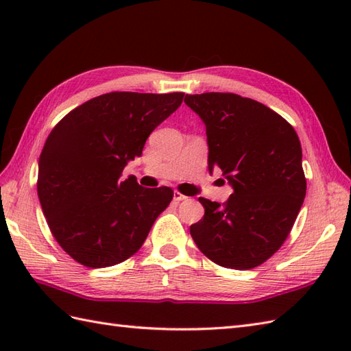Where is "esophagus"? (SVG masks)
<instances>
[{"mask_svg": "<svg viewBox=\"0 0 351 351\" xmlns=\"http://www.w3.org/2000/svg\"><path fill=\"white\" fill-rule=\"evenodd\" d=\"M189 197L187 196H184L182 193H180V191H175L173 193V200L175 202H182V200H187Z\"/></svg>", "mask_w": 351, "mask_h": 351, "instance_id": "34e87169", "label": "esophagus"}]
</instances>
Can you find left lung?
<instances>
[{
    "instance_id": "1",
    "label": "left lung",
    "mask_w": 351,
    "mask_h": 351,
    "mask_svg": "<svg viewBox=\"0 0 351 351\" xmlns=\"http://www.w3.org/2000/svg\"><path fill=\"white\" fill-rule=\"evenodd\" d=\"M206 126L208 169L219 167L234 193L225 204L199 197L205 215L190 226L213 263L250 270L287 240L306 195L302 146L285 119L235 93L187 95Z\"/></svg>"
}]
</instances>
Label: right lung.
Segmentation results:
<instances>
[{"mask_svg": "<svg viewBox=\"0 0 351 351\" xmlns=\"http://www.w3.org/2000/svg\"><path fill=\"white\" fill-rule=\"evenodd\" d=\"M184 93L111 92L81 104L48 136L39 158L37 195L62 249L90 268L137 253L173 199L170 187L121 180L147 137L176 111Z\"/></svg>", "mask_w": 351, "mask_h": 351, "instance_id": "obj_1", "label": "right lung"}]
</instances>
